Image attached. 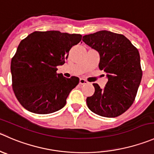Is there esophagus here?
Returning <instances> with one entry per match:
<instances>
[{"instance_id":"1","label":"esophagus","mask_w":154,"mask_h":154,"mask_svg":"<svg viewBox=\"0 0 154 154\" xmlns=\"http://www.w3.org/2000/svg\"><path fill=\"white\" fill-rule=\"evenodd\" d=\"M79 83H80V84L83 85V84H87L88 82L86 81V80H84V79L80 78V81H79Z\"/></svg>"}]
</instances>
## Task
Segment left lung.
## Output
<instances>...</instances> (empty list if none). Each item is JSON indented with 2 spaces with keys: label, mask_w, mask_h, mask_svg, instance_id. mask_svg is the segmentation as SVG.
Listing matches in <instances>:
<instances>
[{
  "label": "left lung",
  "mask_w": 154,
  "mask_h": 154,
  "mask_svg": "<svg viewBox=\"0 0 154 154\" xmlns=\"http://www.w3.org/2000/svg\"><path fill=\"white\" fill-rule=\"evenodd\" d=\"M83 41L98 53V67L108 80L104 89L93 83L95 92L86 98L88 107L101 117H118L132 104L141 83L138 50L124 35L105 30L84 35Z\"/></svg>",
  "instance_id": "8db88e82"
}]
</instances>
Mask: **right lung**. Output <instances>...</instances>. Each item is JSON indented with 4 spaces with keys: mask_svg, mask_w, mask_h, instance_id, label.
<instances>
[{
    "mask_svg": "<svg viewBox=\"0 0 154 154\" xmlns=\"http://www.w3.org/2000/svg\"><path fill=\"white\" fill-rule=\"evenodd\" d=\"M82 35L59 31H34L18 46L11 61L13 89L26 110L47 114L62 109L79 78L57 74L56 67L65 63L73 46Z\"/></svg>",
    "mask_w": 154,
    "mask_h": 154,
    "instance_id": "1",
    "label": "right lung"
}]
</instances>
